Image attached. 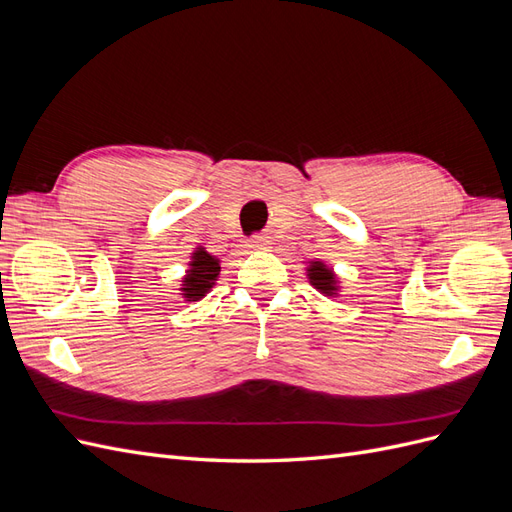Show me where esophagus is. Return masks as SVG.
Here are the masks:
<instances>
[{"mask_svg":"<svg viewBox=\"0 0 512 512\" xmlns=\"http://www.w3.org/2000/svg\"><path fill=\"white\" fill-rule=\"evenodd\" d=\"M267 245H269V241H267V237H262V235H256V237L247 241V247H250V250H267Z\"/></svg>","mask_w":512,"mask_h":512,"instance_id":"esophagus-1","label":"esophagus"}]
</instances>
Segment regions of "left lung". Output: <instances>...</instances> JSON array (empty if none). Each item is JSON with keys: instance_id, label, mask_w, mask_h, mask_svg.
<instances>
[{"instance_id": "1", "label": "left lung", "mask_w": 512, "mask_h": 512, "mask_svg": "<svg viewBox=\"0 0 512 512\" xmlns=\"http://www.w3.org/2000/svg\"><path fill=\"white\" fill-rule=\"evenodd\" d=\"M307 280L318 292H322L324 297H337L339 294V280L333 273L331 267L324 265L322 260H312L307 267Z\"/></svg>"}]
</instances>
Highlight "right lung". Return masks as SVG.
I'll list each match as a JSON object with an SVG mask.
<instances>
[{
	"label": "right lung",
	"mask_w": 512,
	"mask_h": 512,
	"mask_svg": "<svg viewBox=\"0 0 512 512\" xmlns=\"http://www.w3.org/2000/svg\"><path fill=\"white\" fill-rule=\"evenodd\" d=\"M190 269L183 275V284H181V297L192 303L200 301L205 294L213 288V284L218 282L220 277V260L211 256L205 247H196L192 258H190Z\"/></svg>",
	"instance_id": "add662e5"
}]
</instances>
